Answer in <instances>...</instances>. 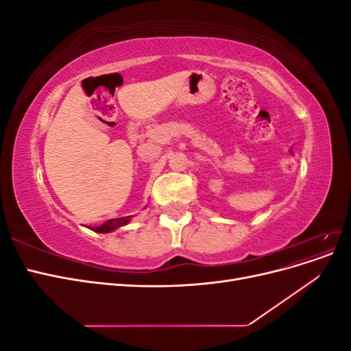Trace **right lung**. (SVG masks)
I'll return each instance as SVG.
<instances>
[{
    "label": "right lung",
    "instance_id": "obj_1",
    "mask_svg": "<svg viewBox=\"0 0 351 351\" xmlns=\"http://www.w3.org/2000/svg\"><path fill=\"white\" fill-rule=\"evenodd\" d=\"M132 221V217H124V218H114V219H108L107 222H104L102 226L99 227H93L90 228L92 231H97V232H111L114 230H117L119 227H123L125 224H129V222Z\"/></svg>",
    "mask_w": 351,
    "mask_h": 351
}]
</instances>
